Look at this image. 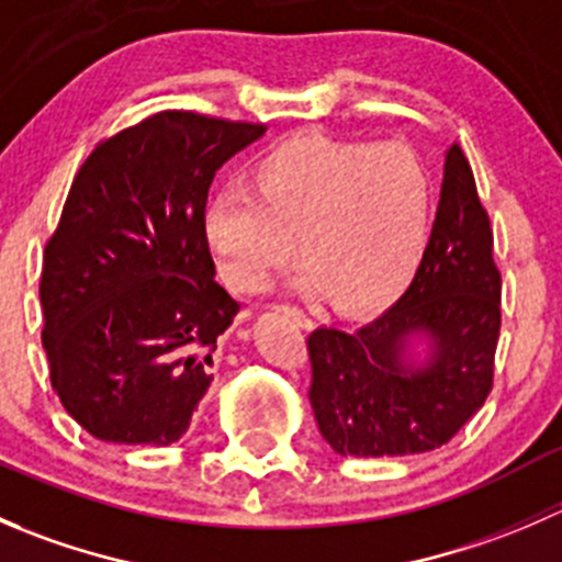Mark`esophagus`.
I'll use <instances>...</instances> for the list:
<instances>
[{
    "instance_id": "1",
    "label": "esophagus",
    "mask_w": 562,
    "mask_h": 562,
    "mask_svg": "<svg viewBox=\"0 0 562 562\" xmlns=\"http://www.w3.org/2000/svg\"><path fill=\"white\" fill-rule=\"evenodd\" d=\"M280 313L291 315L293 321H299V323H302V326H304V323H310V321H307V315H304L302 310H299V307H291V304H282V307H280Z\"/></svg>"
}]
</instances>
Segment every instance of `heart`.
<instances>
[{
	"label": "heart",
	"mask_w": 562,
	"mask_h": 562,
	"mask_svg": "<svg viewBox=\"0 0 562 562\" xmlns=\"http://www.w3.org/2000/svg\"><path fill=\"white\" fill-rule=\"evenodd\" d=\"M432 203V176L411 146L296 138L258 160L249 190L214 192L201 228L231 291L258 293L296 241L310 266L302 291L364 313L416 277Z\"/></svg>",
	"instance_id": "b5f03b06"
}]
</instances>
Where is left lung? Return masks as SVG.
I'll list each match as a JSON object with an SVG mask.
<instances>
[{"label":"left lung","instance_id":"obj_1","mask_svg":"<svg viewBox=\"0 0 562 562\" xmlns=\"http://www.w3.org/2000/svg\"><path fill=\"white\" fill-rule=\"evenodd\" d=\"M501 271L462 149L446 151L427 252L400 302L361 328L307 337L315 422L342 457H407L449 443L492 389Z\"/></svg>","mask_w":562,"mask_h":562}]
</instances>
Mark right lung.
Wrapping results in <instances>:
<instances>
[{"label": "right lung", "mask_w": 562, "mask_h": 562, "mask_svg": "<svg viewBox=\"0 0 562 562\" xmlns=\"http://www.w3.org/2000/svg\"><path fill=\"white\" fill-rule=\"evenodd\" d=\"M263 124L162 111L103 140L45 245L40 304L50 386L98 440L171 446L214 381L239 302L214 280L203 206Z\"/></svg>", "instance_id": "1"}]
</instances>
